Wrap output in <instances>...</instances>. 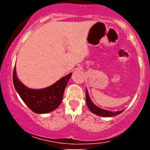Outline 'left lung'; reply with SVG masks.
Listing matches in <instances>:
<instances>
[{
  "mask_svg": "<svg viewBox=\"0 0 150 150\" xmlns=\"http://www.w3.org/2000/svg\"><path fill=\"white\" fill-rule=\"evenodd\" d=\"M86 103H87V107L90 111L94 114L97 115L99 116H103V117H111V116H115L116 115L120 114V113L123 112V110L119 111H110L108 110L104 109V108H101L98 107L97 106H96L94 103L92 102V101L91 100L90 97H89L88 91L87 89H86Z\"/></svg>",
  "mask_w": 150,
  "mask_h": 150,
  "instance_id": "obj_1",
  "label": "left lung"
}]
</instances>
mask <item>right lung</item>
<instances>
[{
	"label": "right lung",
	"mask_w": 150,
	"mask_h": 150,
	"mask_svg": "<svg viewBox=\"0 0 150 150\" xmlns=\"http://www.w3.org/2000/svg\"><path fill=\"white\" fill-rule=\"evenodd\" d=\"M71 75L70 73L46 88L31 89L19 80L15 66L13 80L15 90L33 112L47 113L54 111L61 104L63 92Z\"/></svg>",
	"instance_id": "1"
}]
</instances>
